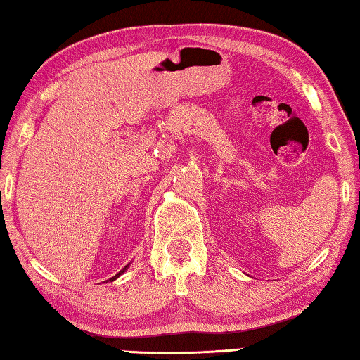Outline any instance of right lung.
<instances>
[{
  "label": "right lung",
  "instance_id": "1",
  "mask_svg": "<svg viewBox=\"0 0 360 360\" xmlns=\"http://www.w3.org/2000/svg\"><path fill=\"white\" fill-rule=\"evenodd\" d=\"M128 267H129V264H128V266H124L122 271H120L118 274H115V276H113L112 278H108V281H110V282H113V281H117V278H118L120 276H122V274H124V272H127V269H128ZM108 281H107V282H108Z\"/></svg>",
  "mask_w": 360,
  "mask_h": 360
}]
</instances>
